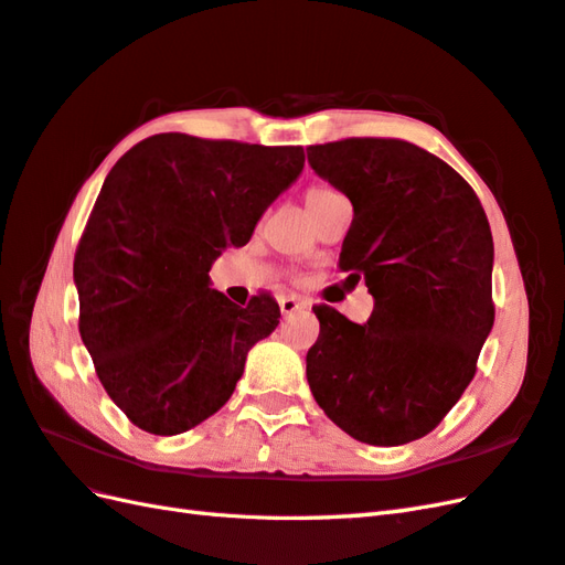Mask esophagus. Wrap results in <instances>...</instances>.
<instances>
[{
  "label": "esophagus",
  "instance_id": "34e87169",
  "mask_svg": "<svg viewBox=\"0 0 565 565\" xmlns=\"http://www.w3.org/2000/svg\"><path fill=\"white\" fill-rule=\"evenodd\" d=\"M279 308H281V315H294L296 310H303L306 303L298 296H281Z\"/></svg>",
  "mask_w": 565,
  "mask_h": 565
}]
</instances>
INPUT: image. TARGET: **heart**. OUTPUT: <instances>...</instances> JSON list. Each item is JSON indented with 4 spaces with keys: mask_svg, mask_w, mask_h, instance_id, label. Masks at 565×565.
<instances>
[{
    "mask_svg": "<svg viewBox=\"0 0 565 565\" xmlns=\"http://www.w3.org/2000/svg\"><path fill=\"white\" fill-rule=\"evenodd\" d=\"M332 194H337L330 185H310L308 190H306V204H308V209L310 206H315V204H320L322 200H327V196H332Z\"/></svg>",
    "mask_w": 565,
    "mask_h": 565,
    "instance_id": "1",
    "label": "heart"
}]
</instances>
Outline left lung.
<instances>
[{
	"label": "left lung",
	"mask_w": 565,
	"mask_h": 565,
	"mask_svg": "<svg viewBox=\"0 0 565 565\" xmlns=\"http://www.w3.org/2000/svg\"><path fill=\"white\" fill-rule=\"evenodd\" d=\"M308 161L353 204L339 267L375 298L365 324L312 308V397L361 443L424 438L462 397L493 327L489 218L455 168L404 139L318 143Z\"/></svg>",
	"instance_id": "1"
}]
</instances>
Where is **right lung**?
<instances>
[{"mask_svg": "<svg viewBox=\"0 0 565 565\" xmlns=\"http://www.w3.org/2000/svg\"><path fill=\"white\" fill-rule=\"evenodd\" d=\"M303 163V147L166 132L105 178L74 255L78 332L108 397L141 430L178 436L216 414L247 351L277 330V300L235 306L209 269L250 241Z\"/></svg>", "mask_w": 565, "mask_h": 565, "instance_id": "right-lung-1", "label": "right lung"}]
</instances>
